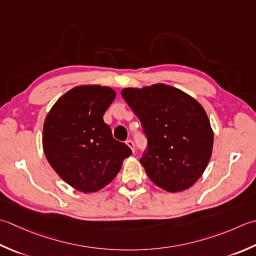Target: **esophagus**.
<instances>
[{
  "label": "esophagus",
  "instance_id": "1",
  "mask_svg": "<svg viewBox=\"0 0 256 256\" xmlns=\"http://www.w3.org/2000/svg\"><path fill=\"white\" fill-rule=\"evenodd\" d=\"M126 144H128V146L132 150V152L134 153V152H135V148H134V143H133V141H131V140H128Z\"/></svg>",
  "mask_w": 256,
  "mask_h": 256
}]
</instances>
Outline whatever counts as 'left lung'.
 Instances as JSON below:
<instances>
[{
	"mask_svg": "<svg viewBox=\"0 0 256 256\" xmlns=\"http://www.w3.org/2000/svg\"><path fill=\"white\" fill-rule=\"evenodd\" d=\"M121 94L148 140L141 158L148 178L171 193L191 188L213 151L214 133L204 108L191 95L163 83L125 88Z\"/></svg>",
	"mask_w": 256,
	"mask_h": 256,
	"instance_id": "obj_1",
	"label": "left lung"
}]
</instances>
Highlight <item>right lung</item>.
Returning <instances> with one entry per match:
<instances>
[{
	"label": "right lung",
	"instance_id": "obj_1",
	"mask_svg": "<svg viewBox=\"0 0 256 256\" xmlns=\"http://www.w3.org/2000/svg\"><path fill=\"white\" fill-rule=\"evenodd\" d=\"M115 96L108 86L78 85L63 94L45 118V156L58 176L78 192L106 186L132 154L126 144L113 138L103 120Z\"/></svg>",
	"mask_w": 256,
	"mask_h": 256
}]
</instances>
